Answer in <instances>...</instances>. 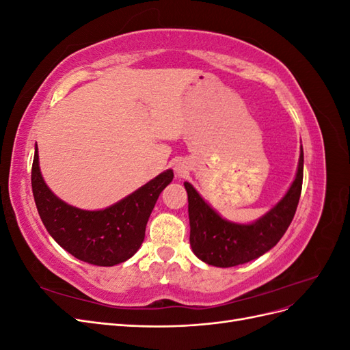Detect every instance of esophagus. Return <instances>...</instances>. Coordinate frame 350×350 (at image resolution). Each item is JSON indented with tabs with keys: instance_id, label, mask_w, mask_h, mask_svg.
<instances>
[{
	"instance_id": "esophagus-1",
	"label": "esophagus",
	"mask_w": 350,
	"mask_h": 350,
	"mask_svg": "<svg viewBox=\"0 0 350 350\" xmlns=\"http://www.w3.org/2000/svg\"><path fill=\"white\" fill-rule=\"evenodd\" d=\"M176 171H178V174H183L184 172V167L183 166H178Z\"/></svg>"
}]
</instances>
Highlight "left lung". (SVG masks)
Segmentation results:
<instances>
[{"mask_svg": "<svg viewBox=\"0 0 350 350\" xmlns=\"http://www.w3.org/2000/svg\"><path fill=\"white\" fill-rule=\"evenodd\" d=\"M304 178V150L298 171L286 194L266 215L251 224H235L221 217L197 189L184 183L188 194L189 243L196 256L210 266L235 267L270 251L288 230L299 203Z\"/></svg>", "mask_w": 350, "mask_h": 350, "instance_id": "1", "label": "left lung"}]
</instances>
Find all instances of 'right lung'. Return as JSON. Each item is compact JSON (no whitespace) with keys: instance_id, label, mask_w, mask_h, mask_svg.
<instances>
[{"instance_id":"right-lung-1","label":"right lung","mask_w":350,"mask_h":350,"mask_svg":"<svg viewBox=\"0 0 350 350\" xmlns=\"http://www.w3.org/2000/svg\"><path fill=\"white\" fill-rule=\"evenodd\" d=\"M172 179L174 171L167 169L118 203L102 210H83L67 204L45 184L38 146L31 165L35 203L49 235L71 256L100 267L124 262L139 251L156 201Z\"/></svg>"}]
</instances>
